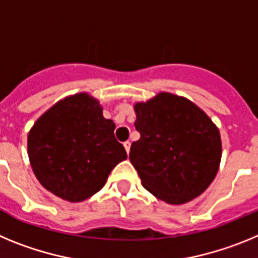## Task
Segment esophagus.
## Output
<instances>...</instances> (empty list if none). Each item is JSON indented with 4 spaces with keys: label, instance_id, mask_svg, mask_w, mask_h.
Listing matches in <instances>:
<instances>
[{
    "label": "esophagus",
    "instance_id": "34e87169",
    "mask_svg": "<svg viewBox=\"0 0 258 258\" xmlns=\"http://www.w3.org/2000/svg\"><path fill=\"white\" fill-rule=\"evenodd\" d=\"M124 147H125V150H126L127 154H129V152H131V142H129V141L124 142Z\"/></svg>",
    "mask_w": 258,
    "mask_h": 258
}]
</instances>
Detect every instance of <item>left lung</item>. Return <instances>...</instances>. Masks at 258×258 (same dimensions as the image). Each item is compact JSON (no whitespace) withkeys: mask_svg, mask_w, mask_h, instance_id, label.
Masks as SVG:
<instances>
[{"mask_svg":"<svg viewBox=\"0 0 258 258\" xmlns=\"http://www.w3.org/2000/svg\"><path fill=\"white\" fill-rule=\"evenodd\" d=\"M136 129L129 159L142 186L168 204L202 195L218 172L222 143L217 125L187 98L161 92L134 104Z\"/></svg>","mask_w":258,"mask_h":258,"instance_id":"obj_1","label":"left lung"}]
</instances>
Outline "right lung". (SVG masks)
<instances>
[{
    "label": "right lung",
    "instance_id": "add662e5",
    "mask_svg": "<svg viewBox=\"0 0 258 258\" xmlns=\"http://www.w3.org/2000/svg\"><path fill=\"white\" fill-rule=\"evenodd\" d=\"M115 122L104 118L98 99L70 95L36 120L27 138L32 170L42 186L71 203L101 190L111 170L127 157L115 138Z\"/></svg>",
    "mask_w": 258,
    "mask_h": 258
}]
</instances>
